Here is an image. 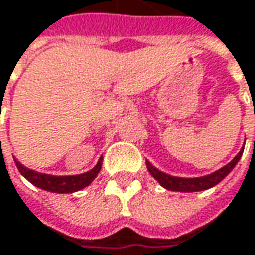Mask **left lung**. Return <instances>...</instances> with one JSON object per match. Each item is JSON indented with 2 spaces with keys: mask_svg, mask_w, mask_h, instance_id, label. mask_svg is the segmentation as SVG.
Wrapping results in <instances>:
<instances>
[{
  "mask_svg": "<svg viewBox=\"0 0 255 255\" xmlns=\"http://www.w3.org/2000/svg\"><path fill=\"white\" fill-rule=\"evenodd\" d=\"M244 148H241V151L236 155V158L233 161H230L227 165H224L223 168L217 170L213 174H208L204 177H198V178H181V177H172L168 175L165 172L157 170L155 167H152L149 162H147V168H148L149 174L158 181V183L171 191H183V193H193V191H203L207 188H211L217 184L220 183L223 178H226L228 174L231 172V170L236 167V164L238 160L241 158Z\"/></svg>",
  "mask_w": 255,
  "mask_h": 255,
  "instance_id": "obj_1",
  "label": "left lung"
}]
</instances>
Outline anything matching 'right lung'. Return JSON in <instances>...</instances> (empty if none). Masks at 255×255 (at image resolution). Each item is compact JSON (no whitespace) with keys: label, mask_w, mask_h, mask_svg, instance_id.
Masks as SVG:
<instances>
[{"label":"right lung","mask_w":255,"mask_h":255,"mask_svg":"<svg viewBox=\"0 0 255 255\" xmlns=\"http://www.w3.org/2000/svg\"><path fill=\"white\" fill-rule=\"evenodd\" d=\"M101 162H103V158H100V161L97 162V165L91 171L84 172V174H80V175H65V177H58V175H50V174L32 171V170H29L27 167H24L17 160H15V165H17L19 172L31 184L37 185V187L45 190V191L64 194L83 190L87 185H90V184L93 183V180L98 175V172L101 170Z\"/></svg>","instance_id":"right-lung-1"}]
</instances>
